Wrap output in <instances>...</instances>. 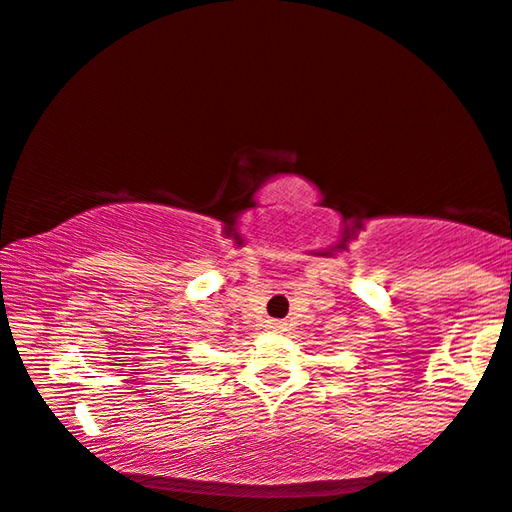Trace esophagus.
<instances>
[{
  "label": "esophagus",
  "mask_w": 512,
  "mask_h": 512,
  "mask_svg": "<svg viewBox=\"0 0 512 512\" xmlns=\"http://www.w3.org/2000/svg\"><path fill=\"white\" fill-rule=\"evenodd\" d=\"M269 328H271L273 332H282V330H285V323H282V321H271Z\"/></svg>",
  "instance_id": "obj_1"
}]
</instances>
